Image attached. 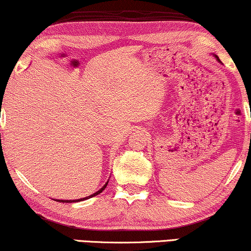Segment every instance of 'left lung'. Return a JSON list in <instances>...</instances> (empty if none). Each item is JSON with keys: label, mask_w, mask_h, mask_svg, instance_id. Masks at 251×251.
<instances>
[{"label": "left lung", "mask_w": 251, "mask_h": 251, "mask_svg": "<svg viewBox=\"0 0 251 251\" xmlns=\"http://www.w3.org/2000/svg\"><path fill=\"white\" fill-rule=\"evenodd\" d=\"M211 54H212V56H214V57L216 58V60H217L219 64H222V61H221V60H219V58H218V56H217V54H215V53H211Z\"/></svg>", "instance_id": "left-lung-1"}]
</instances>
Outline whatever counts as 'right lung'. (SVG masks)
I'll list each match as a JSON object with an SVG mask.
<instances>
[{"instance_id":"1","label":"right lung","mask_w":251,"mask_h":251,"mask_svg":"<svg viewBox=\"0 0 251 251\" xmlns=\"http://www.w3.org/2000/svg\"><path fill=\"white\" fill-rule=\"evenodd\" d=\"M1 107H2V106H1ZM108 180H109V179H108ZM108 180H107V181H106V183H105V185H104V186H102V187L100 188V190H98L97 192H96V193H94V194H91V195H89V197H87V198H82V199H76V200H59V199H56V200H54V199H53V200H54V201H57V202H64V203H66V202H67V203H71V202H80V201H84V200H88V199H90V198H94V197H96V195L100 194V193H101V192L105 190V188H106V186H107V184H108Z\"/></svg>"}]
</instances>
